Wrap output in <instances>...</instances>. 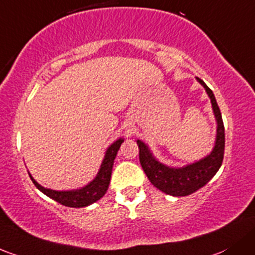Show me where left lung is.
I'll return each mask as SVG.
<instances>
[{
    "label": "left lung",
    "instance_id": "obj_1",
    "mask_svg": "<svg viewBox=\"0 0 255 255\" xmlns=\"http://www.w3.org/2000/svg\"><path fill=\"white\" fill-rule=\"evenodd\" d=\"M197 82L202 85L210 99L214 116L216 120V138L214 148L203 159L188 165L168 166L160 162L150 150L148 144L140 139H136L139 148V161L149 181L157 189L173 197H186L199 188L204 187L221 167L225 151V128L221 112L216 103L214 93L208 85L197 77Z\"/></svg>",
    "mask_w": 255,
    "mask_h": 255
}]
</instances>
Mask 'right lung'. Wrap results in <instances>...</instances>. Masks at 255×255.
Listing matches in <instances>:
<instances>
[{
	"mask_svg": "<svg viewBox=\"0 0 255 255\" xmlns=\"http://www.w3.org/2000/svg\"><path fill=\"white\" fill-rule=\"evenodd\" d=\"M123 141H125V138H119L106 149L105 156H104L95 178L82 188L69 189V191H55V189L45 188L41 184L37 183L34 177L30 175V172L28 173L36 188L51 199L56 200L64 206H69V208H84V206L98 202L105 195L107 189H109L114 161Z\"/></svg>",
	"mask_w": 255,
	"mask_h": 255,
	"instance_id": "add662e5",
	"label": "right lung"
}]
</instances>
